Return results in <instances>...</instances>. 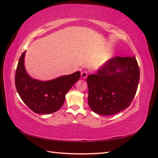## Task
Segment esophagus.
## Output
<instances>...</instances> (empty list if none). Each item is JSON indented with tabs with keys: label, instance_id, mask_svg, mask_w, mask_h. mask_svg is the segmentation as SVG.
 Instances as JSON below:
<instances>
[{
	"label": "esophagus",
	"instance_id": "obj_1",
	"mask_svg": "<svg viewBox=\"0 0 158 158\" xmlns=\"http://www.w3.org/2000/svg\"><path fill=\"white\" fill-rule=\"evenodd\" d=\"M81 77L82 78H86L87 77V75H88V71L87 70H83V71H81Z\"/></svg>",
	"mask_w": 158,
	"mask_h": 158
}]
</instances>
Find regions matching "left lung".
<instances>
[{
    "label": "left lung",
    "mask_w": 158,
    "mask_h": 158,
    "mask_svg": "<svg viewBox=\"0 0 158 158\" xmlns=\"http://www.w3.org/2000/svg\"><path fill=\"white\" fill-rule=\"evenodd\" d=\"M139 78L136 57L110 59L96 74L87 77L89 107L101 115L114 114L127 108L136 95Z\"/></svg>",
    "instance_id": "1"
}]
</instances>
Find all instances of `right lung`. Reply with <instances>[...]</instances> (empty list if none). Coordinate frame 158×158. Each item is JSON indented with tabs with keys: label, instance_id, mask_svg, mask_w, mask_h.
<instances>
[{
	"label": "right lung",
	"instance_id": "add662e5",
	"mask_svg": "<svg viewBox=\"0 0 158 158\" xmlns=\"http://www.w3.org/2000/svg\"><path fill=\"white\" fill-rule=\"evenodd\" d=\"M26 51L23 52L17 64L15 86L21 99L35 113L51 114L62 106L65 95L80 78V72L42 81L32 79L24 65Z\"/></svg>",
	"mask_w": 158,
	"mask_h": 158
}]
</instances>
